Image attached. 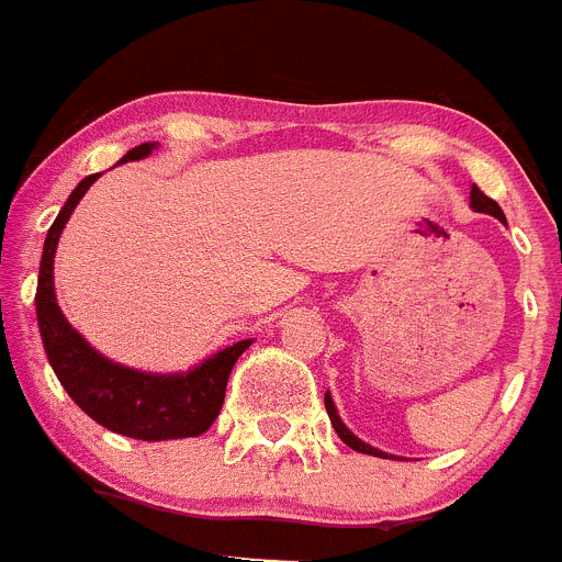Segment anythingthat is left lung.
I'll list each match as a JSON object with an SVG mask.
<instances>
[{"mask_svg":"<svg viewBox=\"0 0 562 562\" xmlns=\"http://www.w3.org/2000/svg\"><path fill=\"white\" fill-rule=\"evenodd\" d=\"M470 207H473V211H479V213H490V216H495V220L504 222V225H506V216H504V211L498 207V202L490 200V196H484V193H481L475 186L470 188ZM324 405H326V414H329L335 434L340 436V439L346 441L351 450H357V453H366V456H376V459H396V456L385 453V450H380V448H371V445H366L362 439H357V436L351 434L346 425H342V419H340V414H337L335 400H331L329 391H326V396H324Z\"/></svg>","mask_w":562,"mask_h":562,"instance_id":"obj_1","label":"left lung"}]
</instances>
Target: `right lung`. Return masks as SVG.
<instances>
[{"instance_id": "obj_1", "label": "right lung", "mask_w": 562, "mask_h": 562, "mask_svg": "<svg viewBox=\"0 0 562 562\" xmlns=\"http://www.w3.org/2000/svg\"><path fill=\"white\" fill-rule=\"evenodd\" d=\"M154 148L157 143H140L123 154L121 162L143 160ZM98 177L101 173H89L78 182L44 238L36 286V317L49 366L78 408L112 434L143 441L188 439V436L205 434L213 419L220 416L233 366L241 351L250 349L252 340L233 342L188 371L154 374V371L128 369V366L109 360L101 351L92 349L87 337L72 329V324L58 306L56 281H53L58 238H61V231L67 227L76 205L83 200V193Z\"/></svg>"}]
</instances>
